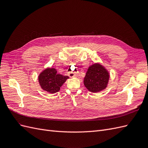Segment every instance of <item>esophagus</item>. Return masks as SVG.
Wrapping results in <instances>:
<instances>
[{"label": "esophagus", "instance_id": "1", "mask_svg": "<svg viewBox=\"0 0 148 148\" xmlns=\"http://www.w3.org/2000/svg\"><path fill=\"white\" fill-rule=\"evenodd\" d=\"M68 75L70 77H74L75 76V74L74 73H69Z\"/></svg>", "mask_w": 148, "mask_h": 148}]
</instances>
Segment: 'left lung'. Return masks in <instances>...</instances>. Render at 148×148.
<instances>
[{
  "label": "left lung",
  "mask_w": 148,
  "mask_h": 148,
  "mask_svg": "<svg viewBox=\"0 0 148 148\" xmlns=\"http://www.w3.org/2000/svg\"><path fill=\"white\" fill-rule=\"evenodd\" d=\"M109 79L108 71L100 63L95 62L88 67L84 84L88 91L97 93L107 88Z\"/></svg>",
  "instance_id": "obj_1"
}]
</instances>
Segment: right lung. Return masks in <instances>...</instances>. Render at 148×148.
Listing matches in <instances>:
<instances>
[{"instance_id": "obj_1", "label": "right lung", "mask_w": 148, "mask_h": 148, "mask_svg": "<svg viewBox=\"0 0 148 148\" xmlns=\"http://www.w3.org/2000/svg\"><path fill=\"white\" fill-rule=\"evenodd\" d=\"M69 77L67 75L57 73L54 67L46 68L38 75V82L41 88L45 91L54 94L60 90V88Z\"/></svg>"}]
</instances>
